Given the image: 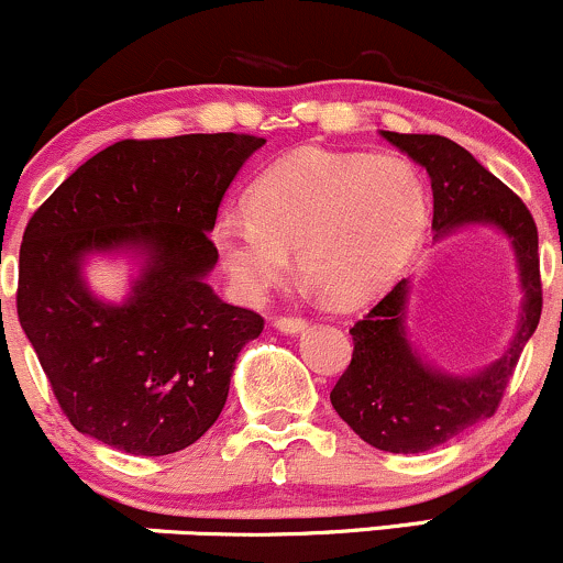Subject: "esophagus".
I'll use <instances>...</instances> for the list:
<instances>
[{
    "label": "esophagus",
    "mask_w": 563,
    "mask_h": 563,
    "mask_svg": "<svg viewBox=\"0 0 563 563\" xmlns=\"http://www.w3.org/2000/svg\"><path fill=\"white\" fill-rule=\"evenodd\" d=\"M274 327L284 334H298L308 327L306 319H300V316H279V319L274 321Z\"/></svg>",
    "instance_id": "esophagus-1"
}]
</instances>
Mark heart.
Masks as SVG:
<instances>
[{"instance_id":"obj_1","label":"heart","mask_w":563,"mask_h":563,"mask_svg":"<svg viewBox=\"0 0 563 563\" xmlns=\"http://www.w3.org/2000/svg\"><path fill=\"white\" fill-rule=\"evenodd\" d=\"M247 214H220L212 247L244 298L261 300L295 252L302 279L334 306L375 300L418 252L431 218L428 188L399 156L302 148L261 173Z\"/></svg>"}]
</instances>
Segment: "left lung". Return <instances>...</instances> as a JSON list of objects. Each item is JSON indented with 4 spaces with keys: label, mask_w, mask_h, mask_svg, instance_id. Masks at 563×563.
I'll return each mask as SVG.
<instances>
[{
    "label": "left lung",
    "mask_w": 563,
    "mask_h": 563,
    "mask_svg": "<svg viewBox=\"0 0 563 563\" xmlns=\"http://www.w3.org/2000/svg\"><path fill=\"white\" fill-rule=\"evenodd\" d=\"M390 145L426 167L433 191V239L489 225L510 242L519 268L521 311L500 358L454 375L420 356L407 330L409 279H401L351 327L353 356L330 401L353 433L375 450L418 454L492 418L542 311L537 225L527 205L450 137L380 130Z\"/></svg>",
    "instance_id": "1"
}]
</instances>
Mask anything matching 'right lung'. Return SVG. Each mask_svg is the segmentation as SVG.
Returning a JSON list of instances; mask_svg holds the SVG:
<instances>
[{
    "mask_svg": "<svg viewBox=\"0 0 563 563\" xmlns=\"http://www.w3.org/2000/svg\"><path fill=\"white\" fill-rule=\"evenodd\" d=\"M263 137L119 141L55 188L21 244L18 319L63 415L119 452L191 446L223 412L236 356L263 319L214 295L210 231ZM92 254L139 261L122 303L84 279Z\"/></svg>",
    "mask_w": 563,
    "mask_h": 563,
    "instance_id": "1",
    "label": "right lung"
}]
</instances>
